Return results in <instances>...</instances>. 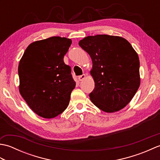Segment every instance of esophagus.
<instances>
[{"label": "esophagus", "instance_id": "34e87169", "mask_svg": "<svg viewBox=\"0 0 160 160\" xmlns=\"http://www.w3.org/2000/svg\"><path fill=\"white\" fill-rule=\"evenodd\" d=\"M85 78H86L85 74H82V75H81V76L78 77V80H79V81H82L84 79H85Z\"/></svg>", "mask_w": 160, "mask_h": 160}]
</instances>
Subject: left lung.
Wrapping results in <instances>:
<instances>
[{
	"mask_svg": "<svg viewBox=\"0 0 160 160\" xmlns=\"http://www.w3.org/2000/svg\"><path fill=\"white\" fill-rule=\"evenodd\" d=\"M79 45L93 62L91 102L107 113L125 107L140 84V60L131 44L122 37L103 34L85 37Z\"/></svg>",
	"mask_w": 160,
	"mask_h": 160,
	"instance_id": "1",
	"label": "left lung"
}]
</instances>
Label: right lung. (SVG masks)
<instances>
[{
    "instance_id": "right-lung-1",
    "label": "right lung",
    "mask_w": 160,
    "mask_h": 160,
    "mask_svg": "<svg viewBox=\"0 0 160 160\" xmlns=\"http://www.w3.org/2000/svg\"><path fill=\"white\" fill-rule=\"evenodd\" d=\"M71 40L60 36L33 42L27 47L18 65L19 91L31 109L44 118L62 113L76 87L64 56Z\"/></svg>"
}]
</instances>
